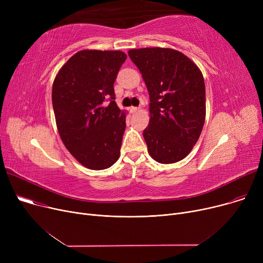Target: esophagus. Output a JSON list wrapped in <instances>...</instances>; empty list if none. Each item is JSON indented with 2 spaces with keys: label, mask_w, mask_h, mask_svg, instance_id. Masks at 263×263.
Returning <instances> with one entry per match:
<instances>
[{
  "label": "esophagus",
  "mask_w": 263,
  "mask_h": 263,
  "mask_svg": "<svg viewBox=\"0 0 263 263\" xmlns=\"http://www.w3.org/2000/svg\"><path fill=\"white\" fill-rule=\"evenodd\" d=\"M140 110V107H137V106H131L130 107V112L132 113V114H134V113H136V112H139Z\"/></svg>",
  "instance_id": "1"
}]
</instances>
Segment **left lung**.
I'll return each instance as SVG.
<instances>
[{"instance_id": "1", "label": "left lung", "mask_w": 263, "mask_h": 263, "mask_svg": "<svg viewBox=\"0 0 263 263\" xmlns=\"http://www.w3.org/2000/svg\"><path fill=\"white\" fill-rule=\"evenodd\" d=\"M128 53L149 91L150 120L143 132L148 153L162 164L181 161L203 128L202 73L183 53L173 49L143 48Z\"/></svg>"}]
</instances>
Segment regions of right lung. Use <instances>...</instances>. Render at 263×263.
I'll use <instances>...</instances> for the list:
<instances>
[{
  "label": "right lung",
  "instance_id": "add662e5",
  "mask_svg": "<svg viewBox=\"0 0 263 263\" xmlns=\"http://www.w3.org/2000/svg\"><path fill=\"white\" fill-rule=\"evenodd\" d=\"M127 55L82 50L53 82L52 104L65 147L82 165L100 171L120 156L126 113L115 102L114 83Z\"/></svg>",
  "mask_w": 263,
  "mask_h": 263
}]
</instances>
